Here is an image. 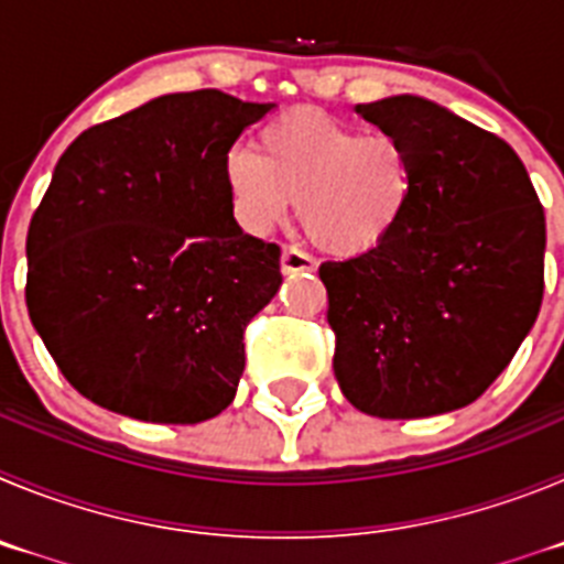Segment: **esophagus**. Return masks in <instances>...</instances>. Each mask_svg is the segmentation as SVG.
I'll use <instances>...</instances> for the list:
<instances>
[{
  "label": "esophagus",
  "instance_id": "34e87169",
  "mask_svg": "<svg viewBox=\"0 0 564 564\" xmlns=\"http://www.w3.org/2000/svg\"><path fill=\"white\" fill-rule=\"evenodd\" d=\"M299 271H316V259L296 251V248H285V251H282V273H299Z\"/></svg>",
  "mask_w": 564,
  "mask_h": 564
}]
</instances>
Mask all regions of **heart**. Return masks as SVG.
<instances>
[{"label":"heart","mask_w":564,"mask_h":564,"mask_svg":"<svg viewBox=\"0 0 564 564\" xmlns=\"http://www.w3.org/2000/svg\"><path fill=\"white\" fill-rule=\"evenodd\" d=\"M226 183L237 220L268 234L296 203L299 226L330 257H361L392 237L415 200V163L390 132H367L322 112L268 123L257 152L234 149Z\"/></svg>","instance_id":"1"}]
</instances>
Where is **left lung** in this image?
Instances as JSON below:
<instances>
[{"instance_id":"8db88e82","label":"left lung","mask_w":564,"mask_h":564,"mask_svg":"<svg viewBox=\"0 0 564 564\" xmlns=\"http://www.w3.org/2000/svg\"><path fill=\"white\" fill-rule=\"evenodd\" d=\"M415 163V200L387 242L325 262L344 398L376 417L460 410L531 333L545 288V212L517 152L421 96L356 104Z\"/></svg>"}]
</instances>
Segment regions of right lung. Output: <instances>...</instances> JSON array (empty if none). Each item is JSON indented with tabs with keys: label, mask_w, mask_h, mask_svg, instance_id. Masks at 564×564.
Wrapping results in <instances>:
<instances>
[{
	"label": "right lung",
	"mask_w": 564,
	"mask_h": 564,
	"mask_svg": "<svg viewBox=\"0 0 564 564\" xmlns=\"http://www.w3.org/2000/svg\"><path fill=\"white\" fill-rule=\"evenodd\" d=\"M271 107L172 93L58 158L30 220L24 299L62 376L104 410L200 423L237 395L242 333L282 273L279 248L234 220L226 161Z\"/></svg>",
	"instance_id": "right-lung-1"
}]
</instances>
